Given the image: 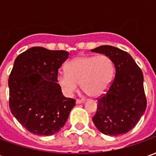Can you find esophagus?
Returning <instances> with one entry per match:
<instances>
[{
  "instance_id": "obj_1",
  "label": "esophagus",
  "mask_w": 156,
  "mask_h": 156,
  "mask_svg": "<svg viewBox=\"0 0 156 156\" xmlns=\"http://www.w3.org/2000/svg\"><path fill=\"white\" fill-rule=\"evenodd\" d=\"M83 102H84L83 99H77V100H76V104H77V105H79V104H82V103H83Z\"/></svg>"
}]
</instances>
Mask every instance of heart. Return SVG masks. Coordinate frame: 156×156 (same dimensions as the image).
<instances>
[{"label": "heart", "mask_w": 156, "mask_h": 156, "mask_svg": "<svg viewBox=\"0 0 156 156\" xmlns=\"http://www.w3.org/2000/svg\"><path fill=\"white\" fill-rule=\"evenodd\" d=\"M65 73L58 75V83L70 95L78 89V83L90 97L104 94L110 87L115 74V65L106 55L78 57L66 64Z\"/></svg>", "instance_id": "heart-1"}]
</instances>
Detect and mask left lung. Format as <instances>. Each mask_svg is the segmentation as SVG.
<instances>
[{
    "mask_svg": "<svg viewBox=\"0 0 156 156\" xmlns=\"http://www.w3.org/2000/svg\"><path fill=\"white\" fill-rule=\"evenodd\" d=\"M91 51L109 57L115 68L110 87L98 98L93 122L106 135L126 134L137 124L146 108L143 73L130 55L119 48L104 45Z\"/></svg>",
    "mask_w": 156,
    "mask_h": 156,
    "instance_id": "8db88e82",
    "label": "left lung"
}]
</instances>
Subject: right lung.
<instances>
[{
  "instance_id": "1",
  "label": "right lung",
  "mask_w": 156,
  "mask_h": 156,
  "mask_svg": "<svg viewBox=\"0 0 156 156\" xmlns=\"http://www.w3.org/2000/svg\"><path fill=\"white\" fill-rule=\"evenodd\" d=\"M68 51L33 47L17 56L9 76V107L23 127L48 136L64 126L76 100L62 95L58 69Z\"/></svg>"
}]
</instances>
